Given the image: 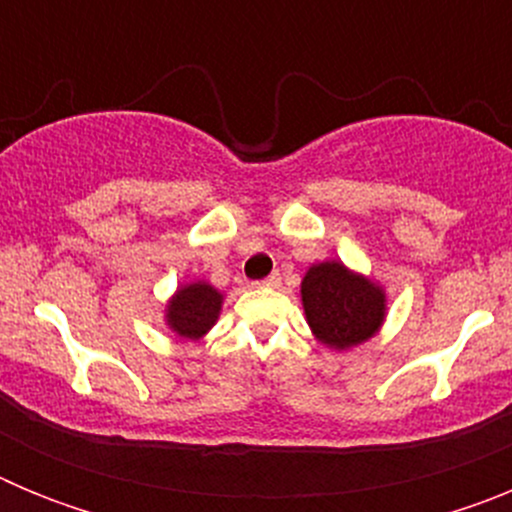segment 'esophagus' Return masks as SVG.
<instances>
[{"label": "esophagus", "instance_id": "obj_1", "mask_svg": "<svg viewBox=\"0 0 512 512\" xmlns=\"http://www.w3.org/2000/svg\"><path fill=\"white\" fill-rule=\"evenodd\" d=\"M261 287H279V284H282V277H279L277 271H274V274H269V277L264 279V282H259Z\"/></svg>", "mask_w": 512, "mask_h": 512}]
</instances>
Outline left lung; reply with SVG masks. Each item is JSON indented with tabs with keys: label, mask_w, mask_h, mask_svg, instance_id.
Here are the masks:
<instances>
[{
	"label": "left lung",
	"mask_w": 512,
	"mask_h": 512,
	"mask_svg": "<svg viewBox=\"0 0 512 512\" xmlns=\"http://www.w3.org/2000/svg\"><path fill=\"white\" fill-rule=\"evenodd\" d=\"M384 292L338 261L310 266L302 279V307L318 341L351 348L372 338L384 320Z\"/></svg>",
	"instance_id": "left-lung-1"
}]
</instances>
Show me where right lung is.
<instances>
[{
    "label": "right lung",
    "instance_id": "1",
    "mask_svg": "<svg viewBox=\"0 0 512 512\" xmlns=\"http://www.w3.org/2000/svg\"><path fill=\"white\" fill-rule=\"evenodd\" d=\"M223 307V295L205 282H194L182 287L171 297L166 307V323L176 336L202 338L215 325Z\"/></svg>",
    "mask_w": 512,
    "mask_h": 512
}]
</instances>
